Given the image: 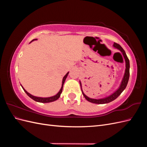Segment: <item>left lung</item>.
I'll use <instances>...</instances> for the list:
<instances>
[{
  "label": "left lung",
  "instance_id": "1",
  "mask_svg": "<svg viewBox=\"0 0 147 147\" xmlns=\"http://www.w3.org/2000/svg\"><path fill=\"white\" fill-rule=\"evenodd\" d=\"M113 47L115 48L118 49V50H119L122 53V54L124 56V60H125L126 69H125V72H124L123 78L122 79V81L121 82V84H120L119 87L113 93H112V94H110L109 96H107V97H104V98H101V99L90 98V97H89L86 95L84 94V93L83 92V91L82 90L81 82L80 81V86H81L83 95L84 96V97H85V99L88 101L92 102V103L97 104H104L109 103V102L114 100L115 99H116L117 97L121 94V92L124 90V89L126 88L127 84V83H128V81H129V67H130L129 60L125 51H124V50H123V48L121 46H120L119 44H118L117 43H114L113 45Z\"/></svg>",
  "mask_w": 147,
  "mask_h": 147
}]
</instances>
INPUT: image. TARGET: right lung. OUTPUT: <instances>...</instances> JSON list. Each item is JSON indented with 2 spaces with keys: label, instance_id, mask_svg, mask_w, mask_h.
<instances>
[{
  "label": "right lung",
  "instance_id": "1",
  "mask_svg": "<svg viewBox=\"0 0 147 147\" xmlns=\"http://www.w3.org/2000/svg\"><path fill=\"white\" fill-rule=\"evenodd\" d=\"M37 40V39H34L33 40L31 41L30 43H31V42L34 41V40ZM69 73V72H68L67 73V74H65V76L63 77V82H62V86H61V90H59V91L58 92H57L56 95L53 96H51V97H41L34 96H33V95H32V94H30V93H29L27 91H26L25 89L23 87V86H22L21 84V86H22V88H23V90L24 91V92L26 93V94H28V96L29 97H30L31 99H32L34 100L35 101L38 102H42V103H48V102H53V101H55V100H56L57 99H59V97L60 96H61V92H62V91H63V88L64 83V82H65V79H66L67 77V75H68Z\"/></svg>",
  "mask_w": 147,
  "mask_h": 147
}]
</instances>
